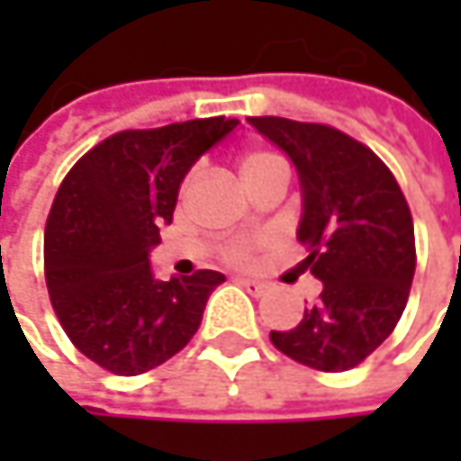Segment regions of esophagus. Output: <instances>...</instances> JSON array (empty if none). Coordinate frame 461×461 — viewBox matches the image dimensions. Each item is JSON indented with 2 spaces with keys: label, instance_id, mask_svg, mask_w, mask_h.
I'll use <instances>...</instances> for the list:
<instances>
[{
  "label": "esophagus",
  "instance_id": "esophagus-1",
  "mask_svg": "<svg viewBox=\"0 0 461 461\" xmlns=\"http://www.w3.org/2000/svg\"><path fill=\"white\" fill-rule=\"evenodd\" d=\"M237 283H240L250 296H261V294L269 291V285H267L264 280H256V277H237Z\"/></svg>",
  "mask_w": 461,
  "mask_h": 461
}]
</instances>
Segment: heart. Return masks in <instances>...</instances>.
<instances>
[{
    "label": "heart",
    "instance_id": "b5f03b06",
    "mask_svg": "<svg viewBox=\"0 0 461 461\" xmlns=\"http://www.w3.org/2000/svg\"><path fill=\"white\" fill-rule=\"evenodd\" d=\"M280 165H285L277 154H272V151H264V149H250V151H245L242 157H240V176L245 178V184L250 181V178H256V176H261L264 170H269V167H280ZM231 256H242V250L240 248H234L231 250Z\"/></svg>",
    "mask_w": 461,
    "mask_h": 461
}]
</instances>
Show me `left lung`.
Masks as SVG:
<instances>
[{
    "mask_svg": "<svg viewBox=\"0 0 461 461\" xmlns=\"http://www.w3.org/2000/svg\"><path fill=\"white\" fill-rule=\"evenodd\" d=\"M296 167L304 264L321 299L272 344L302 366L347 371L363 363L398 325L414 280V221L387 165L360 140L328 125L248 117Z\"/></svg>",
    "mask_w": 461,
    "mask_h": 461,
    "instance_id": "1",
    "label": "left lung"
}]
</instances>
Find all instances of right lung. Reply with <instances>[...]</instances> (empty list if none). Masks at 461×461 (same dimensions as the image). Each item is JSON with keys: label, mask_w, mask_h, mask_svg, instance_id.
Returning a JSON list of instances; mask_svg holds the SVG:
<instances>
[{"label": "right lung", "mask_w": 461, "mask_h": 461, "mask_svg": "<svg viewBox=\"0 0 461 461\" xmlns=\"http://www.w3.org/2000/svg\"><path fill=\"white\" fill-rule=\"evenodd\" d=\"M237 125L211 117L125 131L63 178L45 227L47 291L66 336L101 368L136 376L170 360L227 280L213 269L159 280L149 253L192 165Z\"/></svg>", "instance_id": "1"}]
</instances>
